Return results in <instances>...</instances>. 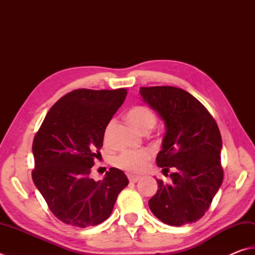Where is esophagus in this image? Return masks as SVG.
<instances>
[{
	"label": "esophagus",
	"instance_id": "34e87169",
	"mask_svg": "<svg viewBox=\"0 0 255 255\" xmlns=\"http://www.w3.org/2000/svg\"><path fill=\"white\" fill-rule=\"evenodd\" d=\"M140 179H141L140 176H136V175H128V181L131 182V183H135V182H137Z\"/></svg>",
	"mask_w": 255,
	"mask_h": 255
}]
</instances>
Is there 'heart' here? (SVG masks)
I'll list each match as a JSON object with an SVG mask.
<instances>
[{"label": "heart", "instance_id": "obj_1", "mask_svg": "<svg viewBox=\"0 0 255 255\" xmlns=\"http://www.w3.org/2000/svg\"><path fill=\"white\" fill-rule=\"evenodd\" d=\"M128 120L137 131L151 129L156 123V117L145 107H134L128 112ZM150 153L146 151H126L115 158V165L128 172L138 173L143 170Z\"/></svg>", "mask_w": 255, "mask_h": 255}]
</instances>
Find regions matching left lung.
Returning <instances> with one entry per match:
<instances>
[{
  "instance_id": "8db88e82",
  "label": "left lung",
  "mask_w": 255,
  "mask_h": 255,
  "mask_svg": "<svg viewBox=\"0 0 255 255\" xmlns=\"http://www.w3.org/2000/svg\"><path fill=\"white\" fill-rule=\"evenodd\" d=\"M140 94L165 126L157 166L174 170L171 183L156 180L158 189L148 206L165 224L195 222L209 210L223 181L219 128L203 104L184 90L152 86L140 88Z\"/></svg>"
}]
</instances>
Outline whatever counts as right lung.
Segmentation results:
<instances>
[{
	"mask_svg": "<svg viewBox=\"0 0 255 255\" xmlns=\"http://www.w3.org/2000/svg\"><path fill=\"white\" fill-rule=\"evenodd\" d=\"M127 93V89L72 91L50 109L35 134L33 182L62 222L79 228L102 223L128 184L117 167L105 173L103 181L90 177L105 128Z\"/></svg>",
	"mask_w": 255,
	"mask_h": 255,
	"instance_id": "1",
	"label": "right lung"
}]
</instances>
